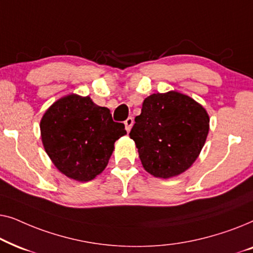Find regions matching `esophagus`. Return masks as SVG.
Segmentation results:
<instances>
[{"label":"esophagus","instance_id":"obj_1","mask_svg":"<svg viewBox=\"0 0 253 253\" xmlns=\"http://www.w3.org/2000/svg\"><path fill=\"white\" fill-rule=\"evenodd\" d=\"M124 124H126V131H130L131 127H132V126H133V119H132V117H127V119L126 120V122H124Z\"/></svg>","mask_w":253,"mask_h":253}]
</instances>
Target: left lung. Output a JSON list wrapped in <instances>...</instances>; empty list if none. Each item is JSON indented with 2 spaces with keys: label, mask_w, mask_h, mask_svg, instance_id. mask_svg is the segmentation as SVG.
I'll return each instance as SVG.
<instances>
[{
  "label": "left lung",
  "mask_w": 253,
  "mask_h": 253,
  "mask_svg": "<svg viewBox=\"0 0 253 253\" xmlns=\"http://www.w3.org/2000/svg\"><path fill=\"white\" fill-rule=\"evenodd\" d=\"M134 122L129 134L143 167L160 178L185 171L198 158L210 130L203 106L174 91L147 96Z\"/></svg>",
  "instance_id": "1"
}]
</instances>
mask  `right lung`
Instances as JSON below:
<instances>
[{
	"instance_id": "right-lung-1",
	"label": "right lung",
	"mask_w": 253,
	"mask_h": 253,
	"mask_svg": "<svg viewBox=\"0 0 253 253\" xmlns=\"http://www.w3.org/2000/svg\"><path fill=\"white\" fill-rule=\"evenodd\" d=\"M44 150L58 170L76 181L99 175L112 157L114 143L126 133L110 110L89 96L70 94L53 103L40 122Z\"/></svg>"
}]
</instances>
